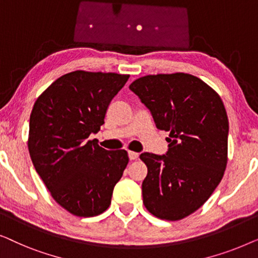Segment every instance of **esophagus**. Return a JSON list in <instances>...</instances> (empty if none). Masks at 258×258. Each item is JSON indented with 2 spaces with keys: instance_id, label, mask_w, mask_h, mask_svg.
Segmentation results:
<instances>
[{
  "instance_id": "34e87169",
  "label": "esophagus",
  "mask_w": 258,
  "mask_h": 258,
  "mask_svg": "<svg viewBox=\"0 0 258 258\" xmlns=\"http://www.w3.org/2000/svg\"><path fill=\"white\" fill-rule=\"evenodd\" d=\"M128 155H129V158H130V160H132V161L136 160V158L139 157V154L135 153V151H129Z\"/></svg>"
}]
</instances>
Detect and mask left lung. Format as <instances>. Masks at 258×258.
<instances>
[{
	"label": "left lung",
	"instance_id": "left-lung-1",
	"mask_svg": "<svg viewBox=\"0 0 258 258\" xmlns=\"http://www.w3.org/2000/svg\"><path fill=\"white\" fill-rule=\"evenodd\" d=\"M169 132L165 155L141 154L148 168L144 207L161 220H182L200 209L220 184L228 162L227 111L220 95L184 73L147 75L129 86Z\"/></svg>",
	"mask_w": 258,
	"mask_h": 258
}]
</instances>
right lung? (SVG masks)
<instances>
[{"label": "right lung", "instance_id": "right-lung-1", "mask_svg": "<svg viewBox=\"0 0 258 258\" xmlns=\"http://www.w3.org/2000/svg\"><path fill=\"white\" fill-rule=\"evenodd\" d=\"M129 75L76 70L52 82L35 102L28 149L50 195L80 217L104 213L129 162L125 150H105L95 140L107 109Z\"/></svg>", "mask_w": 258, "mask_h": 258}]
</instances>
